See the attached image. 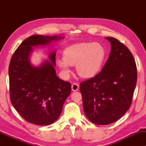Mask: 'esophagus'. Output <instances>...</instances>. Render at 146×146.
Returning <instances> with one entry per match:
<instances>
[{"label": "esophagus", "instance_id": "obj_1", "mask_svg": "<svg viewBox=\"0 0 146 146\" xmlns=\"http://www.w3.org/2000/svg\"><path fill=\"white\" fill-rule=\"evenodd\" d=\"M79 88V86L78 84H77L76 83H73L72 84V91H77L78 90Z\"/></svg>", "mask_w": 146, "mask_h": 146}]
</instances>
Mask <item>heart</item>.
<instances>
[{"label":"heart","mask_w":146,"mask_h":146,"mask_svg":"<svg viewBox=\"0 0 146 146\" xmlns=\"http://www.w3.org/2000/svg\"><path fill=\"white\" fill-rule=\"evenodd\" d=\"M106 51L98 42L78 43L67 47L63 52V60L58 61V66L65 77L71 73L70 66L76 65L81 77L90 78L100 71L104 62Z\"/></svg>","instance_id":"obj_1"}]
</instances>
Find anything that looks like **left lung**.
Instances as JSON below:
<instances>
[{
	"mask_svg": "<svg viewBox=\"0 0 146 146\" xmlns=\"http://www.w3.org/2000/svg\"><path fill=\"white\" fill-rule=\"evenodd\" d=\"M111 52L103 68L94 77L80 84L86 117L98 125L111 123L122 117L132 102L137 67L129 50L113 37Z\"/></svg>",
	"mask_w": 146,
	"mask_h": 146,
	"instance_id": "1",
	"label": "left lung"
}]
</instances>
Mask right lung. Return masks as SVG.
Wrapping results in <instances>:
<instances>
[{
	"mask_svg": "<svg viewBox=\"0 0 146 146\" xmlns=\"http://www.w3.org/2000/svg\"><path fill=\"white\" fill-rule=\"evenodd\" d=\"M61 36L33 35L14 52L9 68L10 98L17 112L28 122L50 125L60 115L64 103L71 92V84L60 79L54 66L56 52L50 54L39 67L30 62L33 46L46 45Z\"/></svg>",
	"mask_w": 146,
	"mask_h": 146,
	"instance_id": "obj_1",
	"label": "right lung"
}]
</instances>
